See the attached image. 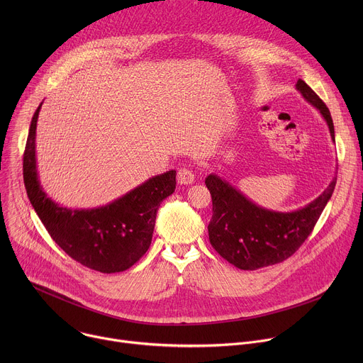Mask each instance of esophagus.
<instances>
[{
	"label": "esophagus",
	"instance_id": "34e87169",
	"mask_svg": "<svg viewBox=\"0 0 363 363\" xmlns=\"http://www.w3.org/2000/svg\"><path fill=\"white\" fill-rule=\"evenodd\" d=\"M177 179L181 185H189L194 182L195 179V175H194V171L188 167H184L181 169H178V174H177Z\"/></svg>",
	"mask_w": 363,
	"mask_h": 363
}]
</instances>
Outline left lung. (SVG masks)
I'll return each instance as SVG.
<instances>
[{
	"label": "left lung",
	"mask_w": 363,
	"mask_h": 363,
	"mask_svg": "<svg viewBox=\"0 0 363 363\" xmlns=\"http://www.w3.org/2000/svg\"><path fill=\"white\" fill-rule=\"evenodd\" d=\"M296 89L319 109L335 140L333 121L325 101L301 79ZM205 185L213 198V218L208 224L211 245L233 266L257 270L287 260L312 234L335 191L336 177L315 201L291 213L262 208L214 174L205 178Z\"/></svg>",
	"instance_id": "obj_1"
}]
</instances>
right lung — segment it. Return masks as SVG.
I'll use <instances>...</instances> for the list:
<instances>
[{
    "label": "right lung",
    "mask_w": 363,
    "mask_h": 363,
    "mask_svg": "<svg viewBox=\"0 0 363 363\" xmlns=\"http://www.w3.org/2000/svg\"><path fill=\"white\" fill-rule=\"evenodd\" d=\"M37 108L26 143L23 175L28 199L50 237L73 260L100 273L132 267L147 251L161 202L175 191L177 171L157 175L93 210H67L43 191L35 161Z\"/></svg>",
    "instance_id": "1"
}]
</instances>
